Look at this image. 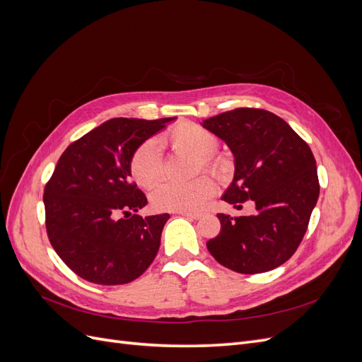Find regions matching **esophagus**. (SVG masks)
Here are the masks:
<instances>
[{"mask_svg": "<svg viewBox=\"0 0 362 362\" xmlns=\"http://www.w3.org/2000/svg\"><path fill=\"white\" fill-rule=\"evenodd\" d=\"M178 214L184 216V217H189V218H194V221H198V218L202 217V213H193V211H180Z\"/></svg>", "mask_w": 362, "mask_h": 362, "instance_id": "34e87169", "label": "esophagus"}]
</instances>
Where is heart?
Instances as JSON below:
<instances>
[{"instance_id":"heart-1","label":"heart","mask_w":362,"mask_h":362,"mask_svg":"<svg viewBox=\"0 0 362 362\" xmlns=\"http://www.w3.org/2000/svg\"><path fill=\"white\" fill-rule=\"evenodd\" d=\"M158 141L177 152H187L199 160V169L204 168L216 175L225 170V163L213 152L217 148V137L210 131L192 124L182 122L173 127ZM131 173L141 187H152L163 177L164 164L160 146L156 140L141 144L131 157ZM214 192V182L208 177H199L189 182L164 181L152 192L151 201L161 211H193L198 210Z\"/></svg>"}]
</instances>
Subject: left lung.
Returning <instances> with one entry per match:
<instances>
[{
	"label": "left lung",
	"mask_w": 362,
	"mask_h": 362,
	"mask_svg": "<svg viewBox=\"0 0 362 362\" xmlns=\"http://www.w3.org/2000/svg\"><path fill=\"white\" fill-rule=\"evenodd\" d=\"M202 127L222 139L234 156V180L222 199L255 213L217 214L221 233L206 247L222 266L254 275L284 264L300 245L320 185L315 158L306 141L281 119L261 108H235Z\"/></svg>",
	"instance_id": "8db88e82"
}]
</instances>
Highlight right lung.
Segmentation results:
<instances>
[{
    "label": "right lung",
    "instance_id": "obj_1",
    "mask_svg": "<svg viewBox=\"0 0 362 362\" xmlns=\"http://www.w3.org/2000/svg\"><path fill=\"white\" fill-rule=\"evenodd\" d=\"M175 119H110L59 158L43 193L47 233L57 255L80 278L120 286L154 261L170 216L136 214L148 201L129 180V163L145 140Z\"/></svg>",
    "mask_w": 362,
    "mask_h": 362
}]
</instances>
